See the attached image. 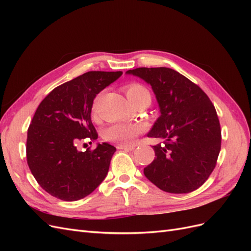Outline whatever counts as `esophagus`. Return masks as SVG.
<instances>
[{
  "label": "esophagus",
  "instance_id": "1",
  "mask_svg": "<svg viewBox=\"0 0 251 251\" xmlns=\"http://www.w3.org/2000/svg\"><path fill=\"white\" fill-rule=\"evenodd\" d=\"M135 144H132V146H127V144H118L117 149L118 150H128V151H133L135 149Z\"/></svg>",
  "mask_w": 251,
  "mask_h": 251
}]
</instances>
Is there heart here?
I'll return each instance as SVG.
<instances>
[{
  "label": "heart",
  "instance_id": "heart-1",
  "mask_svg": "<svg viewBox=\"0 0 251 251\" xmlns=\"http://www.w3.org/2000/svg\"><path fill=\"white\" fill-rule=\"evenodd\" d=\"M126 94L132 103H136L142 100H150L151 94L149 90L137 82H133L125 88ZM93 115L96 114V100L92 107ZM142 131V126L137 124H114L111 125L104 132V138L109 141L119 143H130Z\"/></svg>",
  "mask_w": 251,
  "mask_h": 251
}]
</instances>
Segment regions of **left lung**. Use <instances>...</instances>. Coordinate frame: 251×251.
<instances>
[{
	"label": "left lung",
	"instance_id": "obj_1",
	"mask_svg": "<svg viewBox=\"0 0 251 251\" xmlns=\"http://www.w3.org/2000/svg\"><path fill=\"white\" fill-rule=\"evenodd\" d=\"M151 86L161 115L148 137L160 138L155 159L143 173L151 183L172 194L199 188L217 164L221 127L214 104L196 83L170 68L126 71Z\"/></svg>",
	"mask_w": 251,
	"mask_h": 251
}]
</instances>
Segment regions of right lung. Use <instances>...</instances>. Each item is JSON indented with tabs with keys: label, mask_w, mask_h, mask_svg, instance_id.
<instances>
[{
	"label": "right lung",
	"mask_w": 251,
	"mask_h": 251,
	"mask_svg": "<svg viewBox=\"0 0 251 251\" xmlns=\"http://www.w3.org/2000/svg\"><path fill=\"white\" fill-rule=\"evenodd\" d=\"M123 72L90 71L53 89L36 109L27 133V163L48 194L63 201L85 198L105 178L116 149L98 143L80 151L76 143L98 135L91 121L93 100Z\"/></svg>",
	"instance_id": "1"
}]
</instances>
